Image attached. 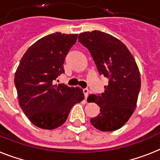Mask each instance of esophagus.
<instances>
[{
  "label": "esophagus",
  "mask_w": 160,
  "mask_h": 160,
  "mask_svg": "<svg viewBox=\"0 0 160 160\" xmlns=\"http://www.w3.org/2000/svg\"><path fill=\"white\" fill-rule=\"evenodd\" d=\"M83 94H84L85 98H87V96H88V94H89V90H88V89H87V88L83 89Z\"/></svg>",
  "instance_id": "34e87169"
}]
</instances>
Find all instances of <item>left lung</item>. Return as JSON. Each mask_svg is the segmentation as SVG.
I'll list each match as a JSON object with an SVG mask.
<instances>
[{
    "label": "left lung",
    "instance_id": "left-lung-1",
    "mask_svg": "<svg viewBox=\"0 0 160 160\" xmlns=\"http://www.w3.org/2000/svg\"><path fill=\"white\" fill-rule=\"evenodd\" d=\"M78 42L89 49L100 75L109 79L101 95L90 94L87 100L100 107L90 122L101 131L119 129L136 107L141 87L139 70L128 47L118 38L102 31L81 32Z\"/></svg>",
    "mask_w": 160,
    "mask_h": 160
}]
</instances>
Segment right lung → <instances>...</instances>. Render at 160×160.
Masks as SVG:
<instances>
[{"label":"right lung","mask_w":160,"mask_h":160,"mask_svg":"<svg viewBox=\"0 0 160 160\" xmlns=\"http://www.w3.org/2000/svg\"><path fill=\"white\" fill-rule=\"evenodd\" d=\"M78 34L54 32L37 41L21 59L14 76L19 105L33 125L53 130L66 121L74 104L84 99L82 89L54 85Z\"/></svg>","instance_id":"obj_1"}]
</instances>
